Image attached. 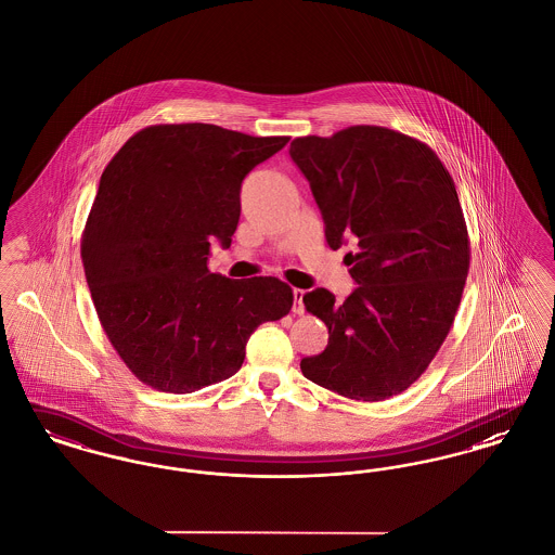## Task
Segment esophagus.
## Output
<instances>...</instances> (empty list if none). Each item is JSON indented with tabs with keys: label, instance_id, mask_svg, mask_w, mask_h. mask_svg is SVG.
Instances as JSON below:
<instances>
[{
	"label": "esophagus",
	"instance_id": "1",
	"mask_svg": "<svg viewBox=\"0 0 555 555\" xmlns=\"http://www.w3.org/2000/svg\"><path fill=\"white\" fill-rule=\"evenodd\" d=\"M304 289H293V314L301 317L306 310H304Z\"/></svg>",
	"mask_w": 555,
	"mask_h": 555
}]
</instances>
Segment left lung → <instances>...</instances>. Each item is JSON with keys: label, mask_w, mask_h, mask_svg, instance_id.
<instances>
[{"label": "left lung", "mask_w": 555, "mask_h": 555, "mask_svg": "<svg viewBox=\"0 0 555 555\" xmlns=\"http://www.w3.org/2000/svg\"><path fill=\"white\" fill-rule=\"evenodd\" d=\"M291 158L310 181L333 249L358 283L344 304L331 291L304 295L328 328L322 353L301 360L306 378L349 399L405 391L446 341L470 268L457 191L437 154L414 137L358 125L333 137H297Z\"/></svg>", "instance_id": "obj_1"}]
</instances>
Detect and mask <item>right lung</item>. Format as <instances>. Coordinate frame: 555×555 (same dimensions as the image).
Returning a JSON list of instances; mask_svg holds the SVG:
<instances>
[{
  "mask_svg": "<svg viewBox=\"0 0 555 555\" xmlns=\"http://www.w3.org/2000/svg\"><path fill=\"white\" fill-rule=\"evenodd\" d=\"M287 141L152 125L109 159L80 258L109 344L147 387L193 393L233 376L251 333L289 314L287 283L208 268L211 241L229 247L237 229L245 175Z\"/></svg>",
  "mask_w": 555,
  "mask_h": 555,
  "instance_id": "1",
  "label": "right lung"
}]
</instances>
